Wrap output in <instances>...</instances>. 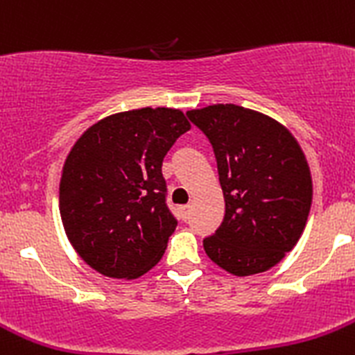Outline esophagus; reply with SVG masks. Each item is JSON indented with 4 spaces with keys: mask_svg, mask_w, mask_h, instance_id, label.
I'll return each mask as SVG.
<instances>
[{
    "mask_svg": "<svg viewBox=\"0 0 355 355\" xmlns=\"http://www.w3.org/2000/svg\"><path fill=\"white\" fill-rule=\"evenodd\" d=\"M191 211H192L191 206H180V208H178V213H180V218L184 220V222H187L189 216H191Z\"/></svg>",
    "mask_w": 355,
    "mask_h": 355,
    "instance_id": "esophagus-1",
    "label": "esophagus"
}]
</instances>
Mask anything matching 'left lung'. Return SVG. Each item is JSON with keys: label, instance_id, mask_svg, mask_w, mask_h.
Segmentation results:
<instances>
[{"label": "left lung", "instance_id": "1", "mask_svg": "<svg viewBox=\"0 0 355 355\" xmlns=\"http://www.w3.org/2000/svg\"><path fill=\"white\" fill-rule=\"evenodd\" d=\"M213 147L225 199L206 254L234 276L265 272L293 250L307 223L312 178L295 137L261 112L234 104L187 111Z\"/></svg>", "mask_w": 355, "mask_h": 355}]
</instances>
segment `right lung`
Instances as JSON below:
<instances>
[{"instance_id": "add662e5", "label": "right lung", "mask_w": 355, "mask_h": 355, "mask_svg": "<svg viewBox=\"0 0 355 355\" xmlns=\"http://www.w3.org/2000/svg\"><path fill=\"white\" fill-rule=\"evenodd\" d=\"M189 130L178 109L144 107L104 118L74 144L62 170L60 216L92 269L135 279L161 260L177 227L161 166Z\"/></svg>"}]
</instances>
